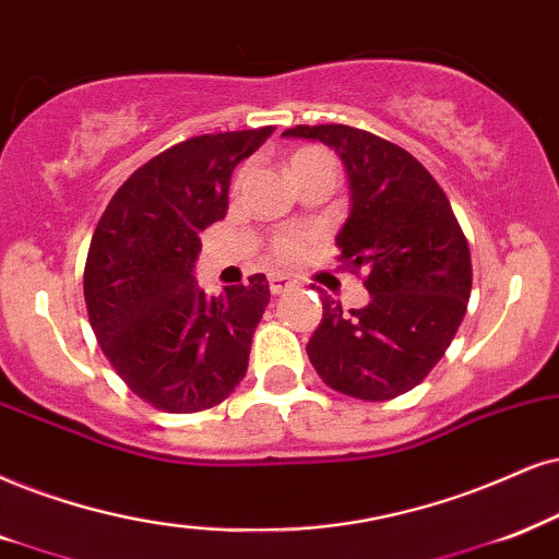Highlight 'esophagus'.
Returning a JSON list of instances; mask_svg holds the SVG:
<instances>
[{"mask_svg":"<svg viewBox=\"0 0 559 559\" xmlns=\"http://www.w3.org/2000/svg\"><path fill=\"white\" fill-rule=\"evenodd\" d=\"M267 286H271V294L273 296H281V294H286V292H292V288L296 286L292 278H288V275H273L271 281H267Z\"/></svg>","mask_w":559,"mask_h":559,"instance_id":"obj_1","label":"esophagus"}]
</instances>
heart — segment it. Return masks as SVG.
<instances>
[{
	"label": "heart",
	"mask_w": 559,
	"mask_h": 559,
	"mask_svg": "<svg viewBox=\"0 0 559 559\" xmlns=\"http://www.w3.org/2000/svg\"><path fill=\"white\" fill-rule=\"evenodd\" d=\"M322 150H317V146H304L292 157V165H299V162H307V159H314V157H322ZM307 242H309V235L301 229H286V231H278L271 239V252L273 258L278 260V263H294V260H299L304 255V250H307Z\"/></svg>",
	"instance_id": "1"
}]
</instances>
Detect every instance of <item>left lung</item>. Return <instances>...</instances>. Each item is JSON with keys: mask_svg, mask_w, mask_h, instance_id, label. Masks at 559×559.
Wrapping results in <instances>:
<instances>
[{"mask_svg": "<svg viewBox=\"0 0 559 559\" xmlns=\"http://www.w3.org/2000/svg\"><path fill=\"white\" fill-rule=\"evenodd\" d=\"M284 136L317 139L341 154L353 206L337 260L364 273L371 294L364 309L348 312L322 296L309 361L348 397H400L441 361L467 314V237L433 175L392 141L343 123L294 126Z\"/></svg>", "mask_w": 559, "mask_h": 559, "instance_id": "left-lung-1", "label": "left lung"}]
</instances>
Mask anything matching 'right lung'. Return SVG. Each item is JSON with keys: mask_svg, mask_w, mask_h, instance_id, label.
<instances>
[{"mask_svg": "<svg viewBox=\"0 0 559 559\" xmlns=\"http://www.w3.org/2000/svg\"><path fill=\"white\" fill-rule=\"evenodd\" d=\"M273 133H203L141 165L103 211L84 263L92 332L126 386L165 413L222 405L245 379L271 301L263 273L209 296L195 286L201 231L229 209V180Z\"/></svg>", "mask_w": 559, "mask_h": 559, "instance_id": "1", "label": "right lung"}]
</instances>
